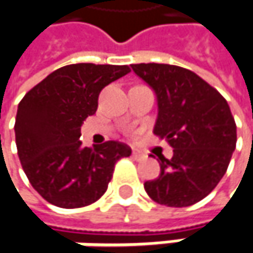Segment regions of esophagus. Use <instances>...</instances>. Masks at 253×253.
<instances>
[{"instance_id": "1", "label": "esophagus", "mask_w": 253, "mask_h": 253, "mask_svg": "<svg viewBox=\"0 0 253 253\" xmlns=\"http://www.w3.org/2000/svg\"><path fill=\"white\" fill-rule=\"evenodd\" d=\"M131 156H133V159H136V161H139V159H142V158H143V153H140L139 150H133V153H131Z\"/></svg>"}]
</instances>
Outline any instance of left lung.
Returning <instances> with one entry per match:
<instances>
[{
  "label": "left lung",
  "mask_w": 253,
  "mask_h": 253,
  "mask_svg": "<svg viewBox=\"0 0 253 253\" xmlns=\"http://www.w3.org/2000/svg\"><path fill=\"white\" fill-rule=\"evenodd\" d=\"M158 98L153 133L173 156H159L161 175L145 182L153 201L188 207L210 194L227 171L236 148V123L229 104L190 69L167 63L131 65Z\"/></svg>",
  "instance_id": "1"
}]
</instances>
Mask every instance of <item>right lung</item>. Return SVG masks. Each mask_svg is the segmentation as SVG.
I'll list each match as a JSON object with an SVG mask.
<instances>
[{
	"instance_id": "right-lung-1",
	"label": "right lung",
	"mask_w": 253,
	"mask_h": 253,
	"mask_svg": "<svg viewBox=\"0 0 253 253\" xmlns=\"http://www.w3.org/2000/svg\"><path fill=\"white\" fill-rule=\"evenodd\" d=\"M130 72L127 65H66L33 86L18 104L15 143L30 184L47 203L80 209L107 191L114 165L131 155L116 140L84 148L81 125L95 114L104 86Z\"/></svg>"
}]
</instances>
